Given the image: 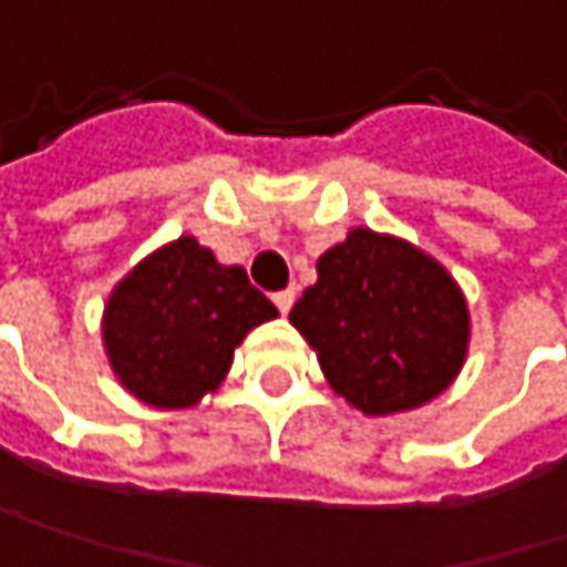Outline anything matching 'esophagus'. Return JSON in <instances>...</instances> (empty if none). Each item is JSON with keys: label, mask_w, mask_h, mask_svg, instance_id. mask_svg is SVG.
<instances>
[{"label": "esophagus", "mask_w": 567, "mask_h": 567, "mask_svg": "<svg viewBox=\"0 0 567 567\" xmlns=\"http://www.w3.org/2000/svg\"><path fill=\"white\" fill-rule=\"evenodd\" d=\"M293 300H297V290H293V287H287V290H277V293H274V303H277V309H280L284 316L290 312Z\"/></svg>", "instance_id": "esophagus-1"}]
</instances>
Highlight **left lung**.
<instances>
[{
  "label": "left lung",
  "mask_w": 567,
  "mask_h": 567,
  "mask_svg": "<svg viewBox=\"0 0 567 567\" xmlns=\"http://www.w3.org/2000/svg\"><path fill=\"white\" fill-rule=\"evenodd\" d=\"M316 270L319 280L290 309V322L351 406L400 413L455 381L467 306L445 267L400 238L354 228Z\"/></svg>",
  "instance_id": "obj_1"
}]
</instances>
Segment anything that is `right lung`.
Instances as JSON below:
<instances>
[{"label":"right lung","mask_w":567,"mask_h":567,"mask_svg":"<svg viewBox=\"0 0 567 567\" xmlns=\"http://www.w3.org/2000/svg\"><path fill=\"white\" fill-rule=\"evenodd\" d=\"M274 316L245 267H223L196 238H177L115 287L102 339L138 400L181 410L223 384L235 344Z\"/></svg>","instance_id":"right-lung-1"}]
</instances>
